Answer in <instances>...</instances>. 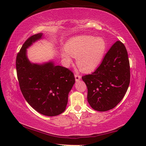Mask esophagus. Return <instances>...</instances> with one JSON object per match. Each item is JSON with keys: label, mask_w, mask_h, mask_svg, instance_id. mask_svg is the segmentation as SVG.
<instances>
[{"label": "esophagus", "mask_w": 146, "mask_h": 146, "mask_svg": "<svg viewBox=\"0 0 146 146\" xmlns=\"http://www.w3.org/2000/svg\"><path fill=\"white\" fill-rule=\"evenodd\" d=\"M75 80L76 81H78L80 79L81 76L80 75H78V74H75Z\"/></svg>", "instance_id": "1"}]
</instances>
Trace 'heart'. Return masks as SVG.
<instances>
[{"instance_id": "obj_1", "label": "heart", "mask_w": 146, "mask_h": 146, "mask_svg": "<svg viewBox=\"0 0 146 146\" xmlns=\"http://www.w3.org/2000/svg\"><path fill=\"white\" fill-rule=\"evenodd\" d=\"M66 51L61 53L66 66L72 63V56L76 57L78 67L83 71H90L97 67L104 55L106 43L102 37L90 35L77 36L66 42Z\"/></svg>"}]
</instances>
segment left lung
<instances>
[{
  "instance_id": "1",
  "label": "left lung",
  "mask_w": 146,
  "mask_h": 146,
  "mask_svg": "<svg viewBox=\"0 0 146 146\" xmlns=\"http://www.w3.org/2000/svg\"><path fill=\"white\" fill-rule=\"evenodd\" d=\"M88 88V101L98 111L114 108L124 97L130 82V66L123 44L117 41L111 47L97 70L83 76Z\"/></svg>"
}]
</instances>
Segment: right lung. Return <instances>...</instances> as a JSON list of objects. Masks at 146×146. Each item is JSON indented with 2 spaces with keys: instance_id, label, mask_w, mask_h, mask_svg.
<instances>
[{
  "instance_id": "obj_1",
  "label": "right lung",
  "mask_w": 146,
  "mask_h": 146,
  "mask_svg": "<svg viewBox=\"0 0 146 146\" xmlns=\"http://www.w3.org/2000/svg\"><path fill=\"white\" fill-rule=\"evenodd\" d=\"M42 38V33L35 34L22 46L16 58L17 78L27 102L40 114L53 117L65 111L75 79L71 71L55 66L53 61L35 64L29 60L26 49Z\"/></svg>"
}]
</instances>
